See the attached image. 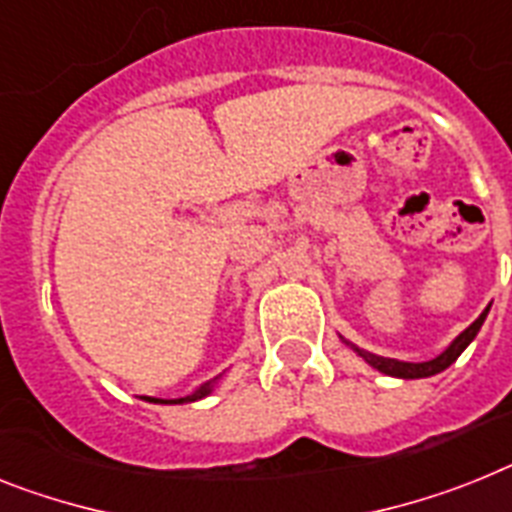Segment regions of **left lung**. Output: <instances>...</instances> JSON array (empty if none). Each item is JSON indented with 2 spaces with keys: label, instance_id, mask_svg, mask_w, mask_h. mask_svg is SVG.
I'll list each match as a JSON object with an SVG mask.
<instances>
[{
  "label": "left lung",
  "instance_id": "obj_1",
  "mask_svg": "<svg viewBox=\"0 0 512 512\" xmlns=\"http://www.w3.org/2000/svg\"><path fill=\"white\" fill-rule=\"evenodd\" d=\"M489 307L484 309L482 315L476 317L471 325H468L466 330H463L461 336L455 338L453 343H450L448 349L442 351L437 359H432V362H398V359H385V356H375V354H369V351H362V349H356L359 351V356H364L369 364L375 369H380V372H385V375H393V377H403V380H414V377H429V375H437V372H442V369H448L450 364L458 359V356L463 354V349H466L468 343L474 341L476 333H479V328H482V322L484 317H487Z\"/></svg>",
  "mask_w": 512,
  "mask_h": 512
}]
</instances>
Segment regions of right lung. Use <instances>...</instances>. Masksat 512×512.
I'll list each match as a JSON object with an SVG mask.
<instances>
[{"label": "right lung", "instance_id": "1", "mask_svg": "<svg viewBox=\"0 0 512 512\" xmlns=\"http://www.w3.org/2000/svg\"><path fill=\"white\" fill-rule=\"evenodd\" d=\"M210 393V385H203L200 390H195V393L184 395V398H174V401H156V398H148V401H156V403H187V401H197V398H203V395Z\"/></svg>", "mask_w": 512, "mask_h": 512}]
</instances>
